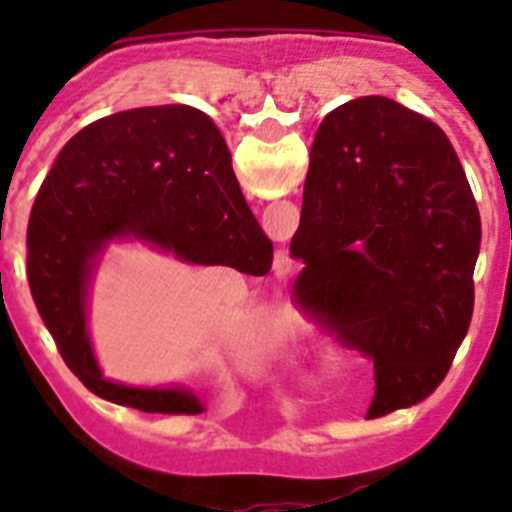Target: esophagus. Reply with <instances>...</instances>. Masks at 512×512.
I'll return each instance as SVG.
<instances>
[{
	"instance_id": "esophagus-1",
	"label": "esophagus",
	"mask_w": 512,
	"mask_h": 512,
	"mask_svg": "<svg viewBox=\"0 0 512 512\" xmlns=\"http://www.w3.org/2000/svg\"><path fill=\"white\" fill-rule=\"evenodd\" d=\"M284 266H287V264H277V269H279V271H284Z\"/></svg>"
}]
</instances>
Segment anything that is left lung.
I'll use <instances>...</instances> for the list:
<instances>
[{
	"label": "left lung",
	"instance_id": "obj_1",
	"mask_svg": "<svg viewBox=\"0 0 512 512\" xmlns=\"http://www.w3.org/2000/svg\"><path fill=\"white\" fill-rule=\"evenodd\" d=\"M482 223L436 122L359 97L320 122L292 256L295 297L374 359L366 418L425 400L449 372L474 310Z\"/></svg>",
	"mask_w": 512,
	"mask_h": 512
}]
</instances>
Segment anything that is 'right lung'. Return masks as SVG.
<instances>
[{
  "label": "right lung",
  "instance_id": "1",
  "mask_svg": "<svg viewBox=\"0 0 512 512\" xmlns=\"http://www.w3.org/2000/svg\"><path fill=\"white\" fill-rule=\"evenodd\" d=\"M140 241L189 264L264 277L274 246L248 210L215 122L189 104L102 117L61 148L27 225V282L58 354L104 400L143 413L197 415L184 387L102 377L87 328L89 284L104 248Z\"/></svg>",
  "mask_w": 512,
  "mask_h": 512
}]
</instances>
